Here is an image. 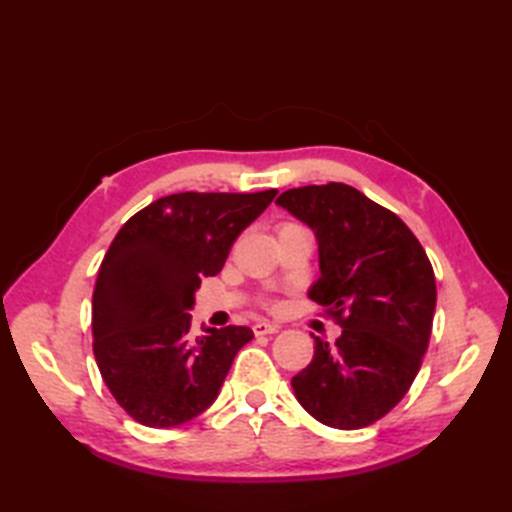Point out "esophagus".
Returning a JSON list of instances; mask_svg holds the SVG:
<instances>
[{
  "instance_id": "obj_1",
  "label": "esophagus",
  "mask_w": 512,
  "mask_h": 512,
  "mask_svg": "<svg viewBox=\"0 0 512 512\" xmlns=\"http://www.w3.org/2000/svg\"><path fill=\"white\" fill-rule=\"evenodd\" d=\"M253 330H255L257 336H262V334H275V332L279 330V325L268 323V321H257V323L253 325Z\"/></svg>"
}]
</instances>
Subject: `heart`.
<instances>
[{
    "label": "heart",
    "instance_id": "1",
    "mask_svg": "<svg viewBox=\"0 0 512 512\" xmlns=\"http://www.w3.org/2000/svg\"><path fill=\"white\" fill-rule=\"evenodd\" d=\"M292 231H308L306 226L303 224H299V222H290V220H286V222H281L279 226H277V235H284V233H292ZM270 306V303H268Z\"/></svg>",
    "mask_w": 512,
    "mask_h": 512
}]
</instances>
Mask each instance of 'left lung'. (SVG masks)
Listing matches in <instances>:
<instances>
[{
	"label": "left lung",
	"mask_w": 512,
	"mask_h": 512,
	"mask_svg": "<svg viewBox=\"0 0 512 512\" xmlns=\"http://www.w3.org/2000/svg\"><path fill=\"white\" fill-rule=\"evenodd\" d=\"M319 242L321 277L308 292L343 332L314 339L292 378L310 416L363 429L405 398L418 376L436 312V275L411 228L343 182L288 189L277 198Z\"/></svg>",
	"instance_id": "obj_1"
}]
</instances>
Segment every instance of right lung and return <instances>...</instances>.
<instances>
[{
  "label": "right lung",
  "mask_w": 512,
  "mask_h": 512,
  "mask_svg": "<svg viewBox=\"0 0 512 512\" xmlns=\"http://www.w3.org/2000/svg\"><path fill=\"white\" fill-rule=\"evenodd\" d=\"M257 193L165 195L129 217L103 257L92 295L94 358L118 405L145 427H178L213 405L246 325L195 336L191 306L244 228L275 200Z\"/></svg>",
  "instance_id": "add662e5"
}]
</instances>
